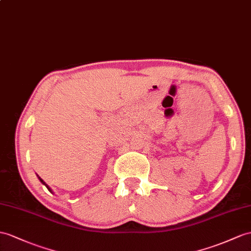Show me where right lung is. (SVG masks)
Segmentation results:
<instances>
[{"label":"right lung","instance_id":"1","mask_svg":"<svg viewBox=\"0 0 251 251\" xmlns=\"http://www.w3.org/2000/svg\"><path fill=\"white\" fill-rule=\"evenodd\" d=\"M38 179H39V180H40V182H41V183H42V184H45V185H46V186H47V188H48V189H49V191H50V192H52V191H51V188H50V187H49V186H48V185H47V184H46V182H45V181H44V180H42V179H41V178H40V176H38Z\"/></svg>","mask_w":251,"mask_h":251}]
</instances>
